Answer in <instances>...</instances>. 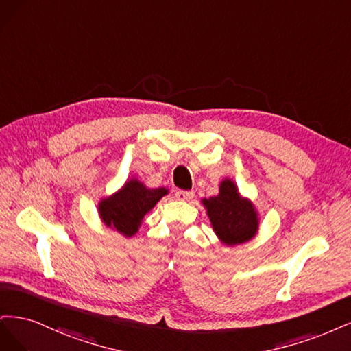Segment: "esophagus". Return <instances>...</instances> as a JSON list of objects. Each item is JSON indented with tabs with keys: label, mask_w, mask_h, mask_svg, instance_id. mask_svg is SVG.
<instances>
[{
	"label": "esophagus",
	"mask_w": 351,
	"mask_h": 351,
	"mask_svg": "<svg viewBox=\"0 0 351 351\" xmlns=\"http://www.w3.org/2000/svg\"><path fill=\"white\" fill-rule=\"evenodd\" d=\"M175 197L179 201H189V199L194 198V192H191V191H176Z\"/></svg>",
	"instance_id": "1"
}]
</instances>
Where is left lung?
<instances>
[{
    "mask_svg": "<svg viewBox=\"0 0 351 351\" xmlns=\"http://www.w3.org/2000/svg\"><path fill=\"white\" fill-rule=\"evenodd\" d=\"M211 228L226 246L242 245L252 241L259 230V213L254 202L243 197L234 180L224 178L219 194L202 198Z\"/></svg>",
    "mask_w": 351,
    "mask_h": 351,
    "instance_id": "8db88e82",
    "label": "left lung"
}]
</instances>
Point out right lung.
Instances as JSON below:
<instances>
[{
    "mask_svg": "<svg viewBox=\"0 0 351 351\" xmlns=\"http://www.w3.org/2000/svg\"><path fill=\"white\" fill-rule=\"evenodd\" d=\"M169 189L165 186L149 188L138 178H128L118 191L97 202V214L105 226L122 236L131 237L141 228L143 219Z\"/></svg>",
    "mask_w": 351,
    "mask_h": 351,
    "instance_id": "right-lung-1",
    "label": "right lung"
}]
</instances>
